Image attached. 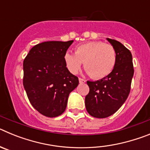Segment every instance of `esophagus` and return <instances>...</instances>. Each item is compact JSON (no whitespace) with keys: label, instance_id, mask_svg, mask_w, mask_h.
Returning <instances> with one entry per match:
<instances>
[{"label":"esophagus","instance_id":"1","mask_svg":"<svg viewBox=\"0 0 150 150\" xmlns=\"http://www.w3.org/2000/svg\"><path fill=\"white\" fill-rule=\"evenodd\" d=\"M79 83H86V80L84 79H82V78H79Z\"/></svg>","mask_w":150,"mask_h":150}]
</instances>
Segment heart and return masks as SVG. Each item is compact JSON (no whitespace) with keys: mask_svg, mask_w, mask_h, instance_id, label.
Segmentation results:
<instances>
[{"mask_svg":"<svg viewBox=\"0 0 150 150\" xmlns=\"http://www.w3.org/2000/svg\"><path fill=\"white\" fill-rule=\"evenodd\" d=\"M64 60L71 74H78L84 63V69L88 75L98 79L112 72L116 62V52L110 43L91 41L76 46L75 54L67 52Z\"/></svg>","mask_w":150,"mask_h":150,"instance_id":"1","label":"heart"}]
</instances>
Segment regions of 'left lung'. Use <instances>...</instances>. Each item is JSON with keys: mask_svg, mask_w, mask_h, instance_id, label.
Instances as JSON below:
<instances>
[{"mask_svg": "<svg viewBox=\"0 0 150 150\" xmlns=\"http://www.w3.org/2000/svg\"><path fill=\"white\" fill-rule=\"evenodd\" d=\"M107 40L116 52L114 68L100 80L87 81L89 92L86 96L85 104L87 112L95 118H107L120 109L129 95L134 75L130 50L116 40Z\"/></svg>", "mask_w": 150, "mask_h": 150, "instance_id": "left-lung-1", "label": "left lung"}]
</instances>
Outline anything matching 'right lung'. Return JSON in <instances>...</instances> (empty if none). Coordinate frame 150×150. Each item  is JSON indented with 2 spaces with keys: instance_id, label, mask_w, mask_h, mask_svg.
I'll list each match as a JSON object with an SVG mask.
<instances>
[{
  "instance_id": "obj_1",
  "label": "right lung",
  "mask_w": 150,
  "mask_h": 150,
  "mask_svg": "<svg viewBox=\"0 0 150 150\" xmlns=\"http://www.w3.org/2000/svg\"><path fill=\"white\" fill-rule=\"evenodd\" d=\"M74 40L47 41L34 46L23 62V86L30 104L47 117L66 109L69 94L79 79L66 67L64 56Z\"/></svg>"
}]
</instances>
